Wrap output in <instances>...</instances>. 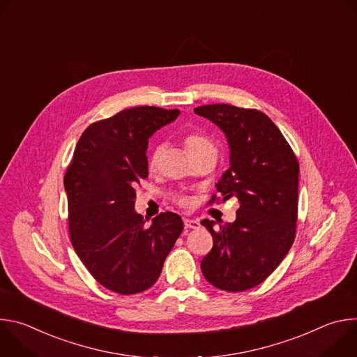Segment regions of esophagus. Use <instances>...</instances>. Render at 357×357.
<instances>
[{
    "mask_svg": "<svg viewBox=\"0 0 357 357\" xmlns=\"http://www.w3.org/2000/svg\"><path fill=\"white\" fill-rule=\"evenodd\" d=\"M183 225H185L186 229H197V227L200 226L199 220H196V219H189V218L183 219Z\"/></svg>",
    "mask_w": 357,
    "mask_h": 357,
    "instance_id": "obj_1",
    "label": "esophagus"
}]
</instances>
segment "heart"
Returning a JSON list of instances; mask_svg holds the SVG:
<instances>
[{"label":"heart","mask_w":357,"mask_h":357,"mask_svg":"<svg viewBox=\"0 0 357 357\" xmlns=\"http://www.w3.org/2000/svg\"><path fill=\"white\" fill-rule=\"evenodd\" d=\"M183 144L186 146V151L190 155V158H193L196 155H202V154H209L213 158H216V145L206 135H203L200 132H189L183 138ZM162 151H164L162 145H157L154 149L151 151V154L148 157L149 169H155L160 165ZM176 200H178V203H181V205H185L186 203V197H178Z\"/></svg>","instance_id":"obj_1"}]
</instances>
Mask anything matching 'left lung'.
I'll return each mask as SVG.
<instances>
[{
  "mask_svg": "<svg viewBox=\"0 0 357 357\" xmlns=\"http://www.w3.org/2000/svg\"><path fill=\"white\" fill-rule=\"evenodd\" d=\"M195 113L225 132L230 168L216 188L223 202L237 197L240 203L233 223L215 227L216 222L202 220L213 237V247L200 268L219 289L247 291L280 266L294 243L299 165L289 144L264 113L230 105L200 106ZM211 202H216V195Z\"/></svg>",
  "mask_w": 357,
  "mask_h": 357,
  "instance_id": "obj_1",
  "label": "left lung"
}]
</instances>
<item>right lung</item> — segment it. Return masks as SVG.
Listing matches in <instances>:
<instances>
[{"mask_svg": "<svg viewBox=\"0 0 357 357\" xmlns=\"http://www.w3.org/2000/svg\"><path fill=\"white\" fill-rule=\"evenodd\" d=\"M179 110L131 107L90 124L65 174L72 245L94 280L132 295L154 285L183 230L179 215L146 219L134 209L135 189L148 176V138Z\"/></svg>", "mask_w": 357, "mask_h": 357, "instance_id": "1", "label": "right lung"}]
</instances>
